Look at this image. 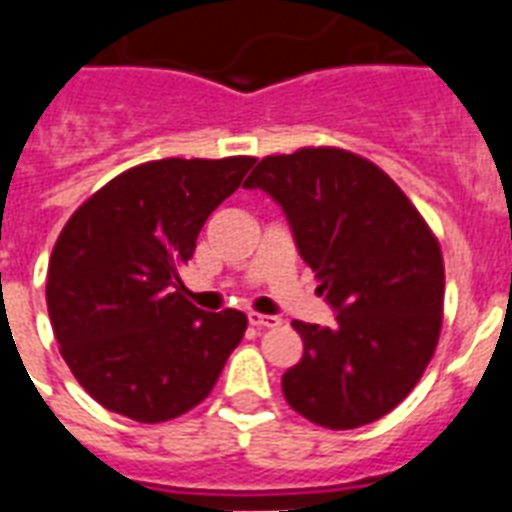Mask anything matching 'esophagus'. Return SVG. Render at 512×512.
Segmentation results:
<instances>
[{
	"label": "esophagus",
	"instance_id": "obj_1",
	"mask_svg": "<svg viewBox=\"0 0 512 512\" xmlns=\"http://www.w3.org/2000/svg\"><path fill=\"white\" fill-rule=\"evenodd\" d=\"M249 325L252 327H276L279 325V317H268V314H257V311H249Z\"/></svg>",
	"mask_w": 512,
	"mask_h": 512
}]
</instances>
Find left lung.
Returning a JSON list of instances; mask_svg holds the SVG:
<instances>
[{
  "label": "left lung",
  "instance_id": "obj_1",
  "mask_svg": "<svg viewBox=\"0 0 512 512\" xmlns=\"http://www.w3.org/2000/svg\"><path fill=\"white\" fill-rule=\"evenodd\" d=\"M287 214L333 327L292 322L303 360L282 376L287 403L327 429H354L403 403L432 360L446 271L435 233L368 158L338 147L268 155L244 182Z\"/></svg>",
  "mask_w": 512,
  "mask_h": 512
}]
</instances>
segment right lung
Here are the masks:
<instances>
[{"mask_svg": "<svg viewBox=\"0 0 512 512\" xmlns=\"http://www.w3.org/2000/svg\"><path fill=\"white\" fill-rule=\"evenodd\" d=\"M252 166L249 155L142 163L93 193L61 230L45 287L50 325L74 378L107 411L158 424L217 384L247 317L195 308L179 268Z\"/></svg>", "mask_w": 512, "mask_h": 512, "instance_id": "obj_1", "label": "right lung"}]
</instances>
